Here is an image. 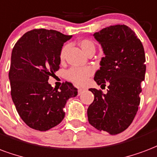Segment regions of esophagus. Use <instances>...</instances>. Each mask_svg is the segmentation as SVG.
Here are the masks:
<instances>
[{
	"label": "esophagus",
	"instance_id": "obj_1",
	"mask_svg": "<svg viewBox=\"0 0 157 157\" xmlns=\"http://www.w3.org/2000/svg\"><path fill=\"white\" fill-rule=\"evenodd\" d=\"M83 90H84V89H82V88H79L78 89V93H79V95H80V94L82 93V91H83Z\"/></svg>",
	"mask_w": 157,
	"mask_h": 157
}]
</instances>
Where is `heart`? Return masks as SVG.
I'll return each mask as SVG.
<instances>
[{
    "instance_id": "1",
    "label": "heart",
    "mask_w": 157,
    "mask_h": 157,
    "mask_svg": "<svg viewBox=\"0 0 157 157\" xmlns=\"http://www.w3.org/2000/svg\"><path fill=\"white\" fill-rule=\"evenodd\" d=\"M79 45L86 54H87L91 49H95L94 43L91 40H87V39L81 40L79 42ZM67 49H68V45H66L62 47L61 53H60L61 60H63L65 58V55H66ZM92 73H93V70L90 67H82V68L73 67V68H71L67 71V78L77 86H84V85L86 84L89 76L92 75Z\"/></svg>"
}]
</instances>
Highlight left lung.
<instances>
[{
  "mask_svg": "<svg viewBox=\"0 0 157 157\" xmlns=\"http://www.w3.org/2000/svg\"><path fill=\"white\" fill-rule=\"evenodd\" d=\"M103 50L94 80L108 82L107 93L90 88L93 102L87 109L91 126L111 135L124 132L134 119L140 105V83L145 79L146 57L142 43L125 25H111L94 33Z\"/></svg>",
  "mask_w": 157,
  "mask_h": 157,
  "instance_id": "1",
  "label": "left lung"
}]
</instances>
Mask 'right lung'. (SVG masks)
Segmentation results:
<instances>
[{"label": "right lung", "mask_w": 157, "mask_h": 157, "mask_svg": "<svg viewBox=\"0 0 157 157\" xmlns=\"http://www.w3.org/2000/svg\"><path fill=\"white\" fill-rule=\"evenodd\" d=\"M72 36L54 30L36 29L20 38L11 52L10 95L18 114L32 129L46 132L65 117L63 108L77 89L64 82L60 90L48 83L58 71L63 44Z\"/></svg>", "instance_id": "add662e5"}]
</instances>
